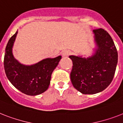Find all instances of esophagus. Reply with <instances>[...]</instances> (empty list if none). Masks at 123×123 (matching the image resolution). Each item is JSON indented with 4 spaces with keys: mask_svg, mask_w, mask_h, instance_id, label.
Wrapping results in <instances>:
<instances>
[{
    "mask_svg": "<svg viewBox=\"0 0 123 123\" xmlns=\"http://www.w3.org/2000/svg\"><path fill=\"white\" fill-rule=\"evenodd\" d=\"M71 54V52L69 50H64V51L62 52V55L63 57H67L69 55Z\"/></svg>",
    "mask_w": 123,
    "mask_h": 123,
    "instance_id": "obj_1",
    "label": "esophagus"
}]
</instances>
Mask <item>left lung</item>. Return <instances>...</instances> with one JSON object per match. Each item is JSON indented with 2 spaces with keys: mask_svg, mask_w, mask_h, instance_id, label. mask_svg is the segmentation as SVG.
I'll return each mask as SVG.
<instances>
[{
  "mask_svg": "<svg viewBox=\"0 0 123 123\" xmlns=\"http://www.w3.org/2000/svg\"><path fill=\"white\" fill-rule=\"evenodd\" d=\"M98 49L85 59L71 55L73 68L71 83L83 94H95L105 90L112 82L117 63V51L113 40L103 28L93 30Z\"/></svg>",
  "mask_w": 123,
  "mask_h": 123,
  "instance_id": "obj_1",
  "label": "left lung"
}]
</instances>
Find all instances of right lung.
<instances>
[{
	"mask_svg": "<svg viewBox=\"0 0 123 123\" xmlns=\"http://www.w3.org/2000/svg\"><path fill=\"white\" fill-rule=\"evenodd\" d=\"M17 33L18 31L11 37L6 48L4 65L7 77L14 86L25 94H40L48 89L52 73L61 56L45 59L30 66L21 64L12 54V47Z\"/></svg>",
	"mask_w": 123,
	"mask_h": 123,
	"instance_id": "right-lung-1",
	"label": "right lung"
}]
</instances>
